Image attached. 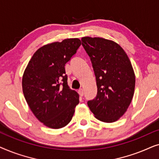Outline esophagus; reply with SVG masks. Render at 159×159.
<instances>
[{"label":"esophagus","mask_w":159,"mask_h":159,"mask_svg":"<svg viewBox=\"0 0 159 159\" xmlns=\"http://www.w3.org/2000/svg\"><path fill=\"white\" fill-rule=\"evenodd\" d=\"M78 93H79V94H80V96H83V95H84V91H83V90H82V88L80 89V90H78Z\"/></svg>","instance_id":"obj_1"}]
</instances>
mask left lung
I'll use <instances>...</instances> for the list:
<instances>
[{"mask_svg":"<svg viewBox=\"0 0 159 159\" xmlns=\"http://www.w3.org/2000/svg\"><path fill=\"white\" fill-rule=\"evenodd\" d=\"M81 40L92 63L98 88L96 96L88 105L98 120L114 122L127 111L133 97L135 77L131 62L114 41L90 37Z\"/></svg>","mask_w":159,"mask_h":159,"instance_id":"8db88e82","label":"left lung"}]
</instances>
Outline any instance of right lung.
Returning <instances> with one entry per match:
<instances>
[{
  "instance_id": "add662e5",
  "label": "right lung",
  "mask_w": 159,
  "mask_h": 159,
  "mask_svg": "<svg viewBox=\"0 0 159 159\" xmlns=\"http://www.w3.org/2000/svg\"><path fill=\"white\" fill-rule=\"evenodd\" d=\"M81 45L78 38L45 45L32 56L22 78L26 101L39 121L53 129L70 122L79 95L67 84L65 64Z\"/></svg>"
}]
</instances>
